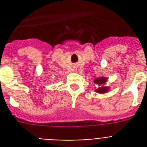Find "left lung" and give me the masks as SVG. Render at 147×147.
Listing matches in <instances>:
<instances>
[{"mask_svg": "<svg viewBox=\"0 0 147 147\" xmlns=\"http://www.w3.org/2000/svg\"><path fill=\"white\" fill-rule=\"evenodd\" d=\"M107 82V78L105 77H100V78H97L94 80V82L98 85V89L95 90V92L100 94H105L106 92L109 91V88L105 86V84Z\"/></svg>", "mask_w": 147, "mask_h": 147, "instance_id": "left-lung-1", "label": "left lung"}]
</instances>
